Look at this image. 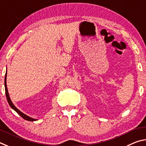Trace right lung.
I'll list each match as a JSON object with an SVG mask.
<instances>
[{"instance_id": "right-lung-1", "label": "right lung", "mask_w": 146, "mask_h": 146, "mask_svg": "<svg viewBox=\"0 0 146 146\" xmlns=\"http://www.w3.org/2000/svg\"><path fill=\"white\" fill-rule=\"evenodd\" d=\"M6 76H5V91H6V98H7V102H8V103L9 104V106L11 107V108H13L14 110L17 112V113L19 115L21 116L23 119H24L25 120H27V121H36V119H32L31 118V117H28L27 115H25L24 113H23L22 112L20 111L19 110H18L16 107L15 106V105L13 104V103L11 101V99H10V98H9V94H8V91H7V85H6Z\"/></svg>"}]
</instances>
